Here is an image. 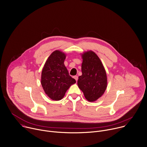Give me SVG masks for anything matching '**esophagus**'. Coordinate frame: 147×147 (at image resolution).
Wrapping results in <instances>:
<instances>
[{
  "label": "esophagus",
  "instance_id": "1",
  "mask_svg": "<svg viewBox=\"0 0 147 147\" xmlns=\"http://www.w3.org/2000/svg\"><path fill=\"white\" fill-rule=\"evenodd\" d=\"M74 78L76 80V81H78V76H74Z\"/></svg>",
  "mask_w": 147,
  "mask_h": 147
}]
</instances>
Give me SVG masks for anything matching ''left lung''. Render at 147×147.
<instances>
[{
  "label": "left lung",
  "mask_w": 147,
  "mask_h": 147,
  "mask_svg": "<svg viewBox=\"0 0 147 147\" xmlns=\"http://www.w3.org/2000/svg\"><path fill=\"white\" fill-rule=\"evenodd\" d=\"M82 75L79 77L78 85L86 99L94 102L100 98L107 87V76L98 56L92 51L82 55Z\"/></svg>",
  "instance_id": "obj_1"
}]
</instances>
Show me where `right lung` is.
Segmentation results:
<instances>
[{
    "label": "right lung",
    "instance_id": "add662e5",
    "mask_svg": "<svg viewBox=\"0 0 147 147\" xmlns=\"http://www.w3.org/2000/svg\"><path fill=\"white\" fill-rule=\"evenodd\" d=\"M65 55L54 51L47 59L41 74V84L47 95L52 100H61L69 87L76 83L69 74L64 62Z\"/></svg>",
    "mask_w": 147,
    "mask_h": 147
}]
</instances>
